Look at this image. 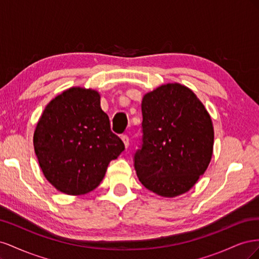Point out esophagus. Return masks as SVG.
I'll return each mask as SVG.
<instances>
[{
  "label": "esophagus",
  "mask_w": 259,
  "mask_h": 259,
  "mask_svg": "<svg viewBox=\"0 0 259 259\" xmlns=\"http://www.w3.org/2000/svg\"><path fill=\"white\" fill-rule=\"evenodd\" d=\"M122 140H123V143H124V145H125V147H128V145H130V138H128V135H122Z\"/></svg>",
  "instance_id": "34e87169"
}]
</instances>
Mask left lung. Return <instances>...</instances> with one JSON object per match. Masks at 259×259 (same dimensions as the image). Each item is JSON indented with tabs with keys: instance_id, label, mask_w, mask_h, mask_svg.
Here are the masks:
<instances>
[{
	"instance_id": "left-lung-1",
	"label": "left lung",
	"mask_w": 259,
	"mask_h": 259,
	"mask_svg": "<svg viewBox=\"0 0 259 259\" xmlns=\"http://www.w3.org/2000/svg\"><path fill=\"white\" fill-rule=\"evenodd\" d=\"M142 113L143 135L134 153L140 183L162 197L187 192L213 154L209 114L192 91L177 83L146 94Z\"/></svg>"
}]
</instances>
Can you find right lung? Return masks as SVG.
<instances>
[{
  "mask_svg": "<svg viewBox=\"0 0 259 259\" xmlns=\"http://www.w3.org/2000/svg\"><path fill=\"white\" fill-rule=\"evenodd\" d=\"M34 151L46 179L57 190L88 193L125 147L100 108L99 94L72 88L53 99L37 122Z\"/></svg>",
  "mask_w": 259,
  "mask_h": 259,
  "instance_id": "add662e5",
  "label": "right lung"
}]
</instances>
